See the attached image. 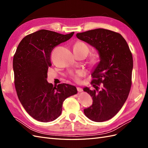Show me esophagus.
I'll return each mask as SVG.
<instances>
[{"mask_svg":"<svg viewBox=\"0 0 148 148\" xmlns=\"http://www.w3.org/2000/svg\"><path fill=\"white\" fill-rule=\"evenodd\" d=\"M77 91H78L79 92H81L83 91V89L81 88L78 87V88H77Z\"/></svg>","mask_w":148,"mask_h":148,"instance_id":"34e87169","label":"esophagus"}]
</instances>
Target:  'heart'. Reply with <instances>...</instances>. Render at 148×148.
Returning a JSON list of instances; mask_svg holds the SVG:
<instances>
[{
	"label": "heart",
	"mask_w": 148,
	"mask_h": 148,
	"mask_svg": "<svg viewBox=\"0 0 148 148\" xmlns=\"http://www.w3.org/2000/svg\"><path fill=\"white\" fill-rule=\"evenodd\" d=\"M73 49H75L78 51L80 52H86L87 54L88 53L89 51V49L88 46L86 45V44L82 41H78L75 44ZM96 59V56H93V60H95ZM84 75V73L83 71H77L75 73L73 74L72 76H71V78L74 80L75 82L79 83L81 80V78L83 77Z\"/></svg>",
	"instance_id": "b5f03b06"
}]
</instances>
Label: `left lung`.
Masks as SVG:
<instances>
[{
  "label": "left lung",
  "instance_id": "8db88e82",
  "mask_svg": "<svg viewBox=\"0 0 148 148\" xmlns=\"http://www.w3.org/2000/svg\"><path fill=\"white\" fill-rule=\"evenodd\" d=\"M77 37L95 47L101 59L91 75V84L95 89H83L93 101L84 113L95 122H104L119 112L128 96L132 83V53L122 36L109 29L89 30L77 33Z\"/></svg>",
  "mask_w": 148,
  "mask_h": 148
}]
</instances>
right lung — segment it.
Here are the masks:
<instances>
[{
  "instance_id": "1",
  "label": "right lung",
  "mask_w": 148,
  "mask_h": 148,
  "mask_svg": "<svg viewBox=\"0 0 148 148\" xmlns=\"http://www.w3.org/2000/svg\"><path fill=\"white\" fill-rule=\"evenodd\" d=\"M73 34L38 31L21 40L13 56L17 96L28 114L39 122H52L59 117L64 101L78 92L72 85L63 83L53 86L47 81L48 69L52 65V51Z\"/></svg>"
}]
</instances>
